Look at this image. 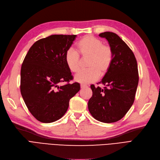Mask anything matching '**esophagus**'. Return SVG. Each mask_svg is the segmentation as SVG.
Instances as JSON below:
<instances>
[{
	"mask_svg": "<svg viewBox=\"0 0 160 160\" xmlns=\"http://www.w3.org/2000/svg\"><path fill=\"white\" fill-rule=\"evenodd\" d=\"M87 86L85 85H81V88H84L85 87H87Z\"/></svg>",
	"mask_w": 160,
	"mask_h": 160,
	"instance_id": "34e87169",
	"label": "esophagus"
}]
</instances>
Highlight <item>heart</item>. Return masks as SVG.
<instances>
[{"mask_svg": "<svg viewBox=\"0 0 160 160\" xmlns=\"http://www.w3.org/2000/svg\"><path fill=\"white\" fill-rule=\"evenodd\" d=\"M78 54L69 49L65 54V62L69 70L77 73L80 69V58H88L87 69L81 71L75 77V80L81 84H88L97 81L99 76L104 75L110 69L113 59L112 48L103 44L102 40L92 35H86L77 42Z\"/></svg>", "mask_w": 160, "mask_h": 160, "instance_id": "1", "label": "heart"}]
</instances>
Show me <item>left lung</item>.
Returning <instances> with one entry per match:
<instances>
[{
  "mask_svg": "<svg viewBox=\"0 0 160 160\" xmlns=\"http://www.w3.org/2000/svg\"><path fill=\"white\" fill-rule=\"evenodd\" d=\"M112 48L113 59L110 69L97 84L91 85L92 97L88 108L92 116L103 123H114L123 118L135 100L138 83L137 62L132 51L116 33L106 31L99 34Z\"/></svg>",
  "mask_w": 160,
  "mask_h": 160,
  "instance_id": "left-lung-1",
  "label": "left lung"
}]
</instances>
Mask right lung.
I'll list each match as a JSON object with an SVG mask.
<instances>
[{
  "label": "right lung",
  "instance_id": "1",
  "mask_svg": "<svg viewBox=\"0 0 160 160\" xmlns=\"http://www.w3.org/2000/svg\"><path fill=\"white\" fill-rule=\"evenodd\" d=\"M75 35H52L36 41L21 68L20 91L29 111L42 123H52L66 113L69 102L80 90L65 62ZM62 82L68 83L59 87Z\"/></svg>",
  "mask_w": 160,
  "mask_h": 160
}]
</instances>
